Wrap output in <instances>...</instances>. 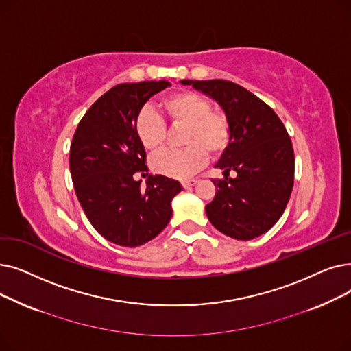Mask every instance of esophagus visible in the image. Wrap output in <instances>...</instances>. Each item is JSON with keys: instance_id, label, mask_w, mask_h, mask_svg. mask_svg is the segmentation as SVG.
<instances>
[{"instance_id": "1", "label": "esophagus", "mask_w": 351, "mask_h": 351, "mask_svg": "<svg viewBox=\"0 0 351 351\" xmlns=\"http://www.w3.org/2000/svg\"><path fill=\"white\" fill-rule=\"evenodd\" d=\"M182 184V187L184 189H190V187H193V186H195L197 184V180L195 178H191V180H184L181 182Z\"/></svg>"}]
</instances>
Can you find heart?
I'll return each mask as SVG.
<instances>
[{
    "label": "heart",
    "instance_id": "obj_1",
    "mask_svg": "<svg viewBox=\"0 0 351 351\" xmlns=\"http://www.w3.org/2000/svg\"><path fill=\"white\" fill-rule=\"evenodd\" d=\"M160 107L173 127H184L181 144L176 152H164L152 161L157 174L187 180L213 158L223 156L231 143V121L220 107H213L211 99L197 91L182 90L164 97ZM134 131L147 152L156 153L162 148L167 127L153 110L141 108L134 119Z\"/></svg>",
    "mask_w": 351,
    "mask_h": 351
}]
</instances>
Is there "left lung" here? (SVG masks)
I'll use <instances>...</instances> for the list:
<instances>
[{
  "label": "left lung",
  "instance_id": "1",
  "mask_svg": "<svg viewBox=\"0 0 351 351\" xmlns=\"http://www.w3.org/2000/svg\"><path fill=\"white\" fill-rule=\"evenodd\" d=\"M219 103L231 121V143L217 162L224 180L206 206L210 223L236 240H252L269 231L285 213L294 184V152L289 132L253 93L227 80H182ZM230 171L238 176L228 179Z\"/></svg>",
  "mask_w": 351,
  "mask_h": 351
}]
</instances>
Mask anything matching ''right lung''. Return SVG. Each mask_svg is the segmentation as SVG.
<instances>
[{"label": "right lung", "instance_id": "obj_1", "mask_svg": "<svg viewBox=\"0 0 351 351\" xmlns=\"http://www.w3.org/2000/svg\"><path fill=\"white\" fill-rule=\"evenodd\" d=\"M171 86L169 81L124 82L108 90L78 123L70 147V171L78 202L93 227L108 241L137 247L153 240L169 224L171 199L182 190L177 180L149 176L145 149L134 119L149 97Z\"/></svg>", "mask_w": 351, "mask_h": 351}]
</instances>
